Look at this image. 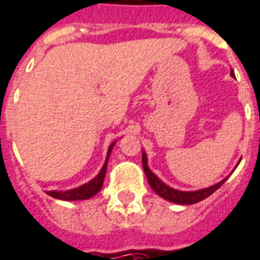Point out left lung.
<instances>
[{
	"mask_svg": "<svg viewBox=\"0 0 260 260\" xmlns=\"http://www.w3.org/2000/svg\"><path fill=\"white\" fill-rule=\"evenodd\" d=\"M231 76H234V72H233V70H231ZM143 168L144 172H145V176H147V179H148V183L149 185H151V188H152L159 197H162V198L170 201V202H174V204H179V205H192V204H197V202H200V201L205 200L209 195L213 194L217 188H220L221 185H223V183L227 180L226 177V179H223L221 181H219L217 184L210 185L208 188H202V190L198 191H179L165 184L164 181H160V180L151 172V169L148 168V160H147V155H145V152H143Z\"/></svg>",
	"mask_w": 260,
	"mask_h": 260,
	"instance_id": "8db88e82",
	"label": "left lung"
}]
</instances>
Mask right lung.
I'll use <instances>...</instances> for the list:
<instances>
[{
    "label": "right lung",
    "instance_id": "1",
    "mask_svg": "<svg viewBox=\"0 0 260 260\" xmlns=\"http://www.w3.org/2000/svg\"><path fill=\"white\" fill-rule=\"evenodd\" d=\"M115 143H112L109 145V149H108L107 159H105V164L102 166V169L100 173L96 174L94 179L86 183V184L80 185L77 188H73V190L68 191H47V194L52 197V198H56V200L62 201H79V200H88L91 197L98 192V191L102 188V184H104V179H105V173H107V166L108 160H109V155L112 152V148H113Z\"/></svg>",
    "mask_w": 260,
    "mask_h": 260
}]
</instances>
